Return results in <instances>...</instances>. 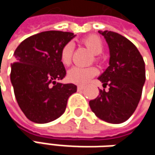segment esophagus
I'll return each instance as SVG.
<instances>
[{"instance_id":"1","label":"esophagus","mask_w":155,"mask_h":155,"mask_svg":"<svg viewBox=\"0 0 155 155\" xmlns=\"http://www.w3.org/2000/svg\"><path fill=\"white\" fill-rule=\"evenodd\" d=\"M77 89H78V91H82L83 89H84V87L83 86H81V85H79L77 87Z\"/></svg>"}]
</instances>
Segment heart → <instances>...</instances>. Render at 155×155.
<instances>
[{"label":"heart","instance_id":"1","mask_svg":"<svg viewBox=\"0 0 155 155\" xmlns=\"http://www.w3.org/2000/svg\"><path fill=\"white\" fill-rule=\"evenodd\" d=\"M81 43L87 47L94 55H99L103 51V43L97 36H89L81 40ZM73 44L68 43L63 47L61 51V62L64 65L67 66L71 64L72 54H73ZM97 74V70L94 67H73L67 73V77L70 81L76 84H84L91 78Z\"/></svg>","mask_w":155,"mask_h":155}]
</instances>
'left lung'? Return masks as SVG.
<instances>
[{"label":"left lung","instance_id":"1","mask_svg":"<svg viewBox=\"0 0 155 155\" xmlns=\"http://www.w3.org/2000/svg\"><path fill=\"white\" fill-rule=\"evenodd\" d=\"M99 33L109 49V65L99 80L109 89L100 90V95L89 104L101 120L120 124L132 116L139 103L145 81L144 62L137 47L125 37L108 30Z\"/></svg>","mask_w":155,"mask_h":155}]
</instances>
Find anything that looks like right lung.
<instances>
[{"label": "right lung", "instance_id": "1", "mask_svg": "<svg viewBox=\"0 0 155 155\" xmlns=\"http://www.w3.org/2000/svg\"><path fill=\"white\" fill-rule=\"evenodd\" d=\"M74 37L71 32L44 31L16 48L11 81L17 102L30 121L45 124L58 118L65 111L68 98L76 92V85L58 81L66 74L61 51Z\"/></svg>", "mask_w": 155, "mask_h": 155}]
</instances>
